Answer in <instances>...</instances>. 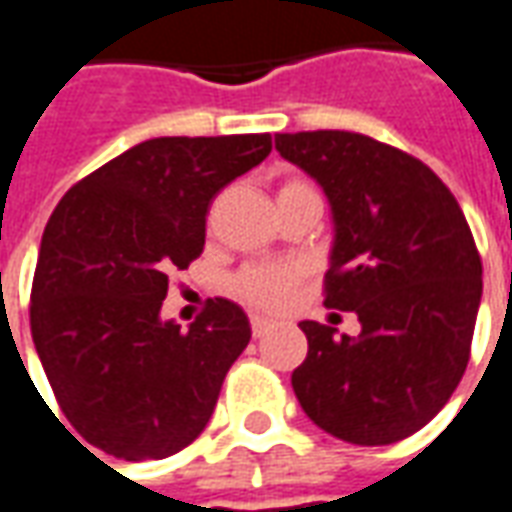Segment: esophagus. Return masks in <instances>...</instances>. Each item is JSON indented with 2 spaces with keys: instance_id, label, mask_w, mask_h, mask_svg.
I'll return each mask as SVG.
<instances>
[{
  "instance_id": "esophagus-1",
  "label": "esophagus",
  "mask_w": 512,
  "mask_h": 512,
  "mask_svg": "<svg viewBox=\"0 0 512 512\" xmlns=\"http://www.w3.org/2000/svg\"><path fill=\"white\" fill-rule=\"evenodd\" d=\"M250 329H253V337H262V334L273 329V320H267L262 315H253L250 317Z\"/></svg>"
}]
</instances>
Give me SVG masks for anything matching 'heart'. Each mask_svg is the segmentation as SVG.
I'll list each match as a JSON object with an SVG mask.
<instances>
[{"instance_id":"obj_1","label":"heart","mask_w":512,"mask_h":512,"mask_svg":"<svg viewBox=\"0 0 512 512\" xmlns=\"http://www.w3.org/2000/svg\"><path fill=\"white\" fill-rule=\"evenodd\" d=\"M303 189H312V186H306L303 181H287L278 195L303 192ZM298 276L301 273L292 264H253L234 278V295L256 309H281L290 298L292 287L298 284Z\"/></svg>"}]
</instances>
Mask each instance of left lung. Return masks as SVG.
Instances as JSON below:
<instances>
[{"label": "left lung", "mask_w": 512, "mask_h": 512, "mask_svg": "<svg viewBox=\"0 0 512 512\" xmlns=\"http://www.w3.org/2000/svg\"><path fill=\"white\" fill-rule=\"evenodd\" d=\"M276 150L329 197L323 303L362 326L348 337L298 323L309 351L292 390L345 443L410 438L443 410L471 354L482 262L463 209L424 161L362 133H278Z\"/></svg>", "instance_id": "1"}]
</instances>
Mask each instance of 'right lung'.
Wrapping results in <instances>:
<instances>
[{
    "label": "right lung",
    "instance_id": "add662e5",
    "mask_svg": "<svg viewBox=\"0 0 512 512\" xmlns=\"http://www.w3.org/2000/svg\"><path fill=\"white\" fill-rule=\"evenodd\" d=\"M270 133L161 136L86 175L52 211L30 295L38 359L69 424L122 460H164L206 429L250 343L214 298L189 329L161 320L169 276L206 245L220 189L262 164Z\"/></svg>",
    "mask_w": 512,
    "mask_h": 512
}]
</instances>
